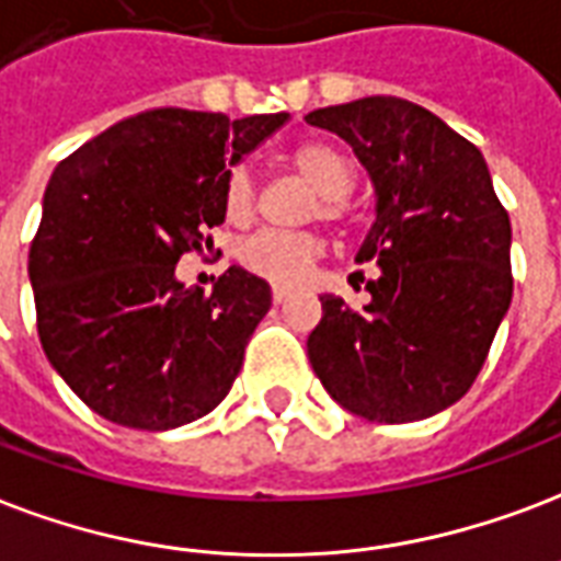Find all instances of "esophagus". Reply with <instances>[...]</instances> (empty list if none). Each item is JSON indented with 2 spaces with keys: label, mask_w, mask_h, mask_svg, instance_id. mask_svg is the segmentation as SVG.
<instances>
[{
  "label": "esophagus",
  "mask_w": 561,
  "mask_h": 561,
  "mask_svg": "<svg viewBox=\"0 0 561 561\" xmlns=\"http://www.w3.org/2000/svg\"><path fill=\"white\" fill-rule=\"evenodd\" d=\"M290 297L288 288H273V302H285Z\"/></svg>",
  "instance_id": "esophagus-1"
}]
</instances>
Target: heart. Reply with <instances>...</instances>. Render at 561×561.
<instances>
[{
    "label": "heart",
    "mask_w": 561,
    "mask_h": 561,
    "mask_svg": "<svg viewBox=\"0 0 561 561\" xmlns=\"http://www.w3.org/2000/svg\"><path fill=\"white\" fill-rule=\"evenodd\" d=\"M288 164L302 182H309L320 194V203L311 205L314 217L337 220L347 211V199L356 187V164L350 161L344 149L323 144V140H309L290 152ZM252 211H255V179L247 167H232L224 182L226 220L241 226L250 220ZM320 250H323L320 238L309 232L262 229L238 243L234 259L252 276L279 288H290L306 279L311 264L318 262Z\"/></svg>",
    "instance_id": "b5f03b06"
}]
</instances>
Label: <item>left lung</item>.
<instances>
[{"label": "left lung", "mask_w": 561, "mask_h": 561, "mask_svg": "<svg viewBox=\"0 0 561 561\" xmlns=\"http://www.w3.org/2000/svg\"><path fill=\"white\" fill-rule=\"evenodd\" d=\"M344 138L376 187V224L358 262L382 267L350 309L320 297L309 358L353 414L409 423L468 394L512 302V224L482 152L433 111L400 96L311 111Z\"/></svg>", "instance_id": "1"}]
</instances>
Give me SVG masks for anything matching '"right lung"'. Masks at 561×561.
<instances>
[{"label":"right lung","instance_id":"add662e5","mask_svg":"<svg viewBox=\"0 0 561 561\" xmlns=\"http://www.w3.org/2000/svg\"><path fill=\"white\" fill-rule=\"evenodd\" d=\"M288 114L149 108L55 167L28 250L43 353L84 405L131 430H173L220 403L271 309L243 267L211 294L176 264L214 252L224 182Z\"/></svg>","mask_w":561,"mask_h":561}]
</instances>
